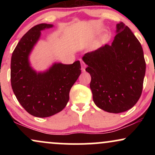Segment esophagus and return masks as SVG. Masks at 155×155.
<instances>
[{
	"instance_id": "obj_1",
	"label": "esophagus",
	"mask_w": 155,
	"mask_h": 155,
	"mask_svg": "<svg viewBox=\"0 0 155 155\" xmlns=\"http://www.w3.org/2000/svg\"><path fill=\"white\" fill-rule=\"evenodd\" d=\"M86 67V65H85V63H84V62H81V68H82L83 71H84V68Z\"/></svg>"
}]
</instances>
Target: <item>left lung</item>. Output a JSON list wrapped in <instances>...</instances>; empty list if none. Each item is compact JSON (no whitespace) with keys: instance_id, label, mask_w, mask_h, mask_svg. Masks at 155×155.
<instances>
[{"instance_id":"left-lung-1","label":"left lung","mask_w":155,"mask_h":155,"mask_svg":"<svg viewBox=\"0 0 155 155\" xmlns=\"http://www.w3.org/2000/svg\"><path fill=\"white\" fill-rule=\"evenodd\" d=\"M117 33L111 45L105 44L82 58L91 76L94 103L114 114L127 111L138 102L146 72L139 41L122 22L117 24Z\"/></svg>"}]
</instances>
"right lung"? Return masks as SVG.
I'll return each instance as SVG.
<instances>
[{
  "label": "right lung",
  "instance_id": "obj_1",
  "mask_svg": "<svg viewBox=\"0 0 155 155\" xmlns=\"http://www.w3.org/2000/svg\"><path fill=\"white\" fill-rule=\"evenodd\" d=\"M52 26L42 23L30 29L17 44L11 60V84L17 101L30 114L41 118L65 107L71 89L81 74L79 60L71 65L55 63L44 73L32 69L28 56L41 31Z\"/></svg>",
  "mask_w": 155,
  "mask_h": 155
}]
</instances>
